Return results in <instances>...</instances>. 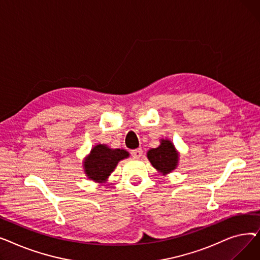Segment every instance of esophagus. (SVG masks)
Masks as SVG:
<instances>
[{"instance_id": "34e87169", "label": "esophagus", "mask_w": 260, "mask_h": 260, "mask_svg": "<svg viewBox=\"0 0 260 260\" xmlns=\"http://www.w3.org/2000/svg\"><path fill=\"white\" fill-rule=\"evenodd\" d=\"M143 154V151L142 148H136V149H133V151L131 152V155L134 157V158H140Z\"/></svg>"}]
</instances>
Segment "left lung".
Returning <instances> with one entry per match:
<instances>
[{
  "label": "left lung",
  "mask_w": 260,
  "mask_h": 260,
  "mask_svg": "<svg viewBox=\"0 0 260 260\" xmlns=\"http://www.w3.org/2000/svg\"><path fill=\"white\" fill-rule=\"evenodd\" d=\"M147 158L153 167L163 174L171 173L178 162V155L175 151L174 145L169 140H162L160 146L149 149Z\"/></svg>",
  "instance_id": "left-lung-1"
}]
</instances>
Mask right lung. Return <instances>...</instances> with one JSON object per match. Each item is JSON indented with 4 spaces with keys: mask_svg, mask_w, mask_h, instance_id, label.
<instances>
[{
    "mask_svg": "<svg viewBox=\"0 0 260 260\" xmlns=\"http://www.w3.org/2000/svg\"><path fill=\"white\" fill-rule=\"evenodd\" d=\"M127 157L128 153L124 149H112L99 144L91 149L90 155L84 162V170L89 179L95 182H104L118 162Z\"/></svg>",
    "mask_w": 260,
    "mask_h": 260,
    "instance_id": "right-lung-1",
    "label": "right lung"
}]
</instances>
